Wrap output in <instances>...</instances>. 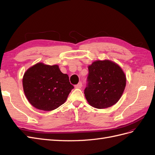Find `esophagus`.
Here are the masks:
<instances>
[{
  "label": "esophagus",
  "mask_w": 155,
  "mask_h": 155,
  "mask_svg": "<svg viewBox=\"0 0 155 155\" xmlns=\"http://www.w3.org/2000/svg\"><path fill=\"white\" fill-rule=\"evenodd\" d=\"M82 87V83L81 82H79L78 85H75V88H81Z\"/></svg>",
  "instance_id": "1"
}]
</instances>
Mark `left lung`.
<instances>
[{
	"instance_id": "obj_1",
	"label": "left lung",
	"mask_w": 155,
	"mask_h": 155,
	"mask_svg": "<svg viewBox=\"0 0 155 155\" xmlns=\"http://www.w3.org/2000/svg\"><path fill=\"white\" fill-rule=\"evenodd\" d=\"M84 94L88 104L97 109L116 104L126 85L125 75L119 65L109 60L96 61L88 66Z\"/></svg>"
}]
</instances>
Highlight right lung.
Returning <instances> with one entry per match:
<instances>
[{
	"label": "right lung",
	"instance_id": "add662e5",
	"mask_svg": "<svg viewBox=\"0 0 155 155\" xmlns=\"http://www.w3.org/2000/svg\"><path fill=\"white\" fill-rule=\"evenodd\" d=\"M25 96L36 109L50 111L66 101L74 88L68 76L63 74L58 65L37 63L26 70L22 79Z\"/></svg>",
	"mask_w": 155,
	"mask_h": 155
}]
</instances>
